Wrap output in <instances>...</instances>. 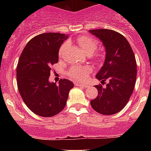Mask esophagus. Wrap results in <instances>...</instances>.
<instances>
[{"label": "esophagus", "instance_id": "obj_1", "mask_svg": "<svg viewBox=\"0 0 151 151\" xmlns=\"http://www.w3.org/2000/svg\"><path fill=\"white\" fill-rule=\"evenodd\" d=\"M76 86H79V87L83 88H88V85H85V84H76Z\"/></svg>", "mask_w": 151, "mask_h": 151}]
</instances>
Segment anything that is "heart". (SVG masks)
<instances>
[{
	"instance_id": "obj_1",
	"label": "heart",
	"mask_w": 151,
	"mask_h": 151,
	"mask_svg": "<svg viewBox=\"0 0 151 151\" xmlns=\"http://www.w3.org/2000/svg\"><path fill=\"white\" fill-rule=\"evenodd\" d=\"M78 43L81 47V49L85 54H91L96 50L97 47V41L94 38L88 37V36H81L78 38ZM69 46V43L66 42L61 46L59 51V55L61 57L63 52L66 50ZM91 69L90 67H74L71 68L69 72V76L72 79L77 82H83L88 78L89 73Z\"/></svg>"
}]
</instances>
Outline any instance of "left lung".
<instances>
[{"instance_id":"1","label":"left lung","mask_w":151,"mask_h":151,"mask_svg":"<svg viewBox=\"0 0 151 151\" xmlns=\"http://www.w3.org/2000/svg\"><path fill=\"white\" fill-rule=\"evenodd\" d=\"M89 32L99 38L105 47L104 65L96 78L106 87L95 85L98 95L91 101L92 108L103 115L119 113L127 104L132 94L137 77L134 52L122 35L111 29H93Z\"/></svg>"}]
</instances>
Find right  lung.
<instances>
[{"label": "right lung", "mask_w": 151, "mask_h": 151, "mask_svg": "<svg viewBox=\"0 0 151 151\" xmlns=\"http://www.w3.org/2000/svg\"><path fill=\"white\" fill-rule=\"evenodd\" d=\"M68 35L43 33L30 40L22 50L17 68L19 92L36 115L55 116L66 104L73 82L63 78L59 85L49 82L51 66L59 59V49Z\"/></svg>", "instance_id": "right-lung-1"}]
</instances>
